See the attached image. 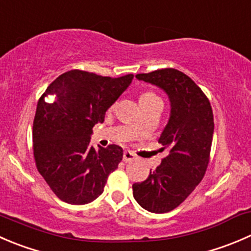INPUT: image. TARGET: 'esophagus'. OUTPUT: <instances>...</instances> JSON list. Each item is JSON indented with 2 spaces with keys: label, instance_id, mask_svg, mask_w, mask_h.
Returning a JSON list of instances; mask_svg holds the SVG:
<instances>
[{
  "label": "esophagus",
  "instance_id": "obj_1",
  "mask_svg": "<svg viewBox=\"0 0 251 251\" xmlns=\"http://www.w3.org/2000/svg\"><path fill=\"white\" fill-rule=\"evenodd\" d=\"M123 159L124 162H130V160L135 159V154H133L132 152H130V151H125V152H124Z\"/></svg>",
  "mask_w": 251,
  "mask_h": 251
}]
</instances>
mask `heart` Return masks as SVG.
<instances>
[{
	"mask_svg": "<svg viewBox=\"0 0 251 251\" xmlns=\"http://www.w3.org/2000/svg\"><path fill=\"white\" fill-rule=\"evenodd\" d=\"M158 99H160V98L157 96V94L153 93V92H143V93H141V96H140V101L158 100ZM136 130H138V128L136 127Z\"/></svg>",
	"mask_w": 251,
	"mask_h": 251,
	"instance_id": "heart-1",
	"label": "heart"
}]
</instances>
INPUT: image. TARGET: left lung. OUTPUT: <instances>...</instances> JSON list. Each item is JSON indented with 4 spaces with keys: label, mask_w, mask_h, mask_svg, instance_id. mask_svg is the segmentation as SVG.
I'll use <instances>...</instances> for the list:
<instances>
[{
    "label": "left lung",
    "mask_w": 251,
    "mask_h": 251,
    "mask_svg": "<svg viewBox=\"0 0 251 251\" xmlns=\"http://www.w3.org/2000/svg\"><path fill=\"white\" fill-rule=\"evenodd\" d=\"M136 78L159 87L169 97V120L158 140L169 153L145 181L132 185L141 207L165 213L184 202L205 175L215 128L212 108L200 87L181 71L163 69Z\"/></svg>",
    "instance_id": "left-lung-1"
}]
</instances>
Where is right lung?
Wrapping results in <instances>:
<instances>
[{
	"instance_id": "right-lung-1",
	"label": "right lung",
	"mask_w": 251,
	"mask_h": 251,
	"mask_svg": "<svg viewBox=\"0 0 251 251\" xmlns=\"http://www.w3.org/2000/svg\"><path fill=\"white\" fill-rule=\"evenodd\" d=\"M133 75L111 78L71 70L46 88L36 106L33 151L36 168L60 200L84 205L104 191L110 173L123 159V148L91 145L93 126L132 82ZM55 95L52 102H45Z\"/></svg>"
}]
</instances>
